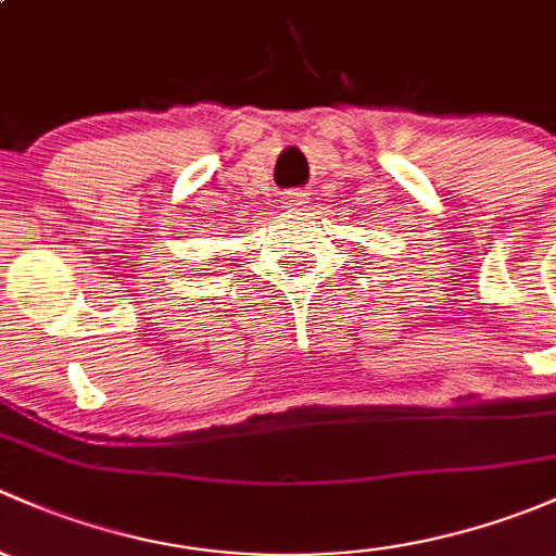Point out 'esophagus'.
<instances>
[{"instance_id": "obj_1", "label": "esophagus", "mask_w": 556, "mask_h": 556, "mask_svg": "<svg viewBox=\"0 0 556 556\" xmlns=\"http://www.w3.org/2000/svg\"><path fill=\"white\" fill-rule=\"evenodd\" d=\"M280 203H283V208L289 211H302L307 205V194L300 190H289L283 192V200H280Z\"/></svg>"}]
</instances>
